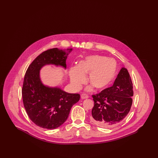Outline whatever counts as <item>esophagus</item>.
Listing matches in <instances>:
<instances>
[{"instance_id":"esophagus-1","label":"esophagus","mask_w":158,"mask_h":158,"mask_svg":"<svg viewBox=\"0 0 158 158\" xmlns=\"http://www.w3.org/2000/svg\"><path fill=\"white\" fill-rule=\"evenodd\" d=\"M89 98V96L87 95V94H82L81 95V98L82 99H87V98Z\"/></svg>"}]
</instances>
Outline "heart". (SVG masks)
Returning <instances> with one entry per match:
<instances>
[{
    "mask_svg": "<svg viewBox=\"0 0 158 158\" xmlns=\"http://www.w3.org/2000/svg\"><path fill=\"white\" fill-rule=\"evenodd\" d=\"M116 61L107 57L92 55L79 62L77 67L69 70L70 82L76 89L86 81L85 76L89 74L88 82L97 89L106 88L113 81L117 72Z\"/></svg>",
    "mask_w": 158,
    "mask_h": 158,
    "instance_id": "obj_1",
    "label": "heart"
}]
</instances>
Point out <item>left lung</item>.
Returning <instances> with one entry per match:
<instances>
[{
  "label": "left lung",
  "mask_w": 158,
  "mask_h": 158,
  "mask_svg": "<svg viewBox=\"0 0 158 158\" xmlns=\"http://www.w3.org/2000/svg\"><path fill=\"white\" fill-rule=\"evenodd\" d=\"M133 83L127 69L121 68L113 86L93 95L91 121L101 127L110 128L123 120L133 103Z\"/></svg>",
  "instance_id": "1"
}]
</instances>
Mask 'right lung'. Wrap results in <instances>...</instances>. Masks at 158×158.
I'll return each mask as SVG.
<instances>
[{"label": "right lung", "mask_w": 158, "mask_h": 158, "mask_svg": "<svg viewBox=\"0 0 158 158\" xmlns=\"http://www.w3.org/2000/svg\"><path fill=\"white\" fill-rule=\"evenodd\" d=\"M54 48L40 54L31 63L23 83V104L29 118L37 126L47 129L60 127L68 119L71 108L80 99L79 94H69L59 88L44 85L40 70L46 64L66 68V60L72 48Z\"/></svg>", "instance_id": "right-lung-1"}]
</instances>
